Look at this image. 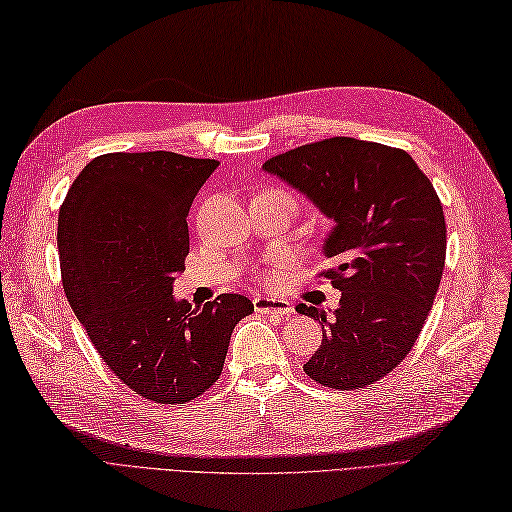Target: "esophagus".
I'll return each mask as SVG.
<instances>
[{
  "mask_svg": "<svg viewBox=\"0 0 512 512\" xmlns=\"http://www.w3.org/2000/svg\"><path fill=\"white\" fill-rule=\"evenodd\" d=\"M254 310L256 313L263 315H278V317H286L293 313L291 304L286 299H278V297H269V295H256L254 297Z\"/></svg>",
  "mask_w": 512,
  "mask_h": 512,
  "instance_id": "esophagus-1",
  "label": "esophagus"
}]
</instances>
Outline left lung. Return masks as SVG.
Wrapping results in <instances>:
<instances>
[{"instance_id": "1", "label": "left lung", "mask_w": 512, "mask_h": 512, "mask_svg": "<svg viewBox=\"0 0 512 512\" xmlns=\"http://www.w3.org/2000/svg\"><path fill=\"white\" fill-rule=\"evenodd\" d=\"M263 169L306 195L334 221L323 271L339 308L297 304L321 323V345L304 365L315 382L354 391L378 382L413 350L445 267V215L404 149L334 136L269 158Z\"/></svg>"}]
</instances>
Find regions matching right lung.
Masks as SVG:
<instances>
[{"instance_id": "right-lung-1", "label": "right lung", "mask_w": 512, "mask_h": 512, "mask_svg": "<svg viewBox=\"0 0 512 512\" xmlns=\"http://www.w3.org/2000/svg\"><path fill=\"white\" fill-rule=\"evenodd\" d=\"M217 160L104 154L58 213L65 295L108 369L149 402L184 404L213 386L236 323L254 304L221 293L204 308L173 297L189 254V208Z\"/></svg>"}]
</instances>
